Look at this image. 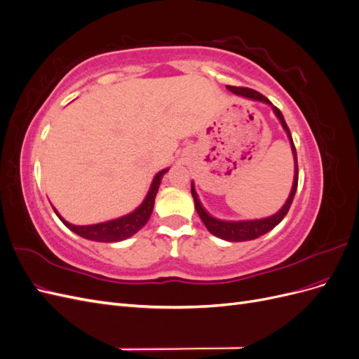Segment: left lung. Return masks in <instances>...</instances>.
I'll return each mask as SVG.
<instances>
[{
  "mask_svg": "<svg viewBox=\"0 0 359 359\" xmlns=\"http://www.w3.org/2000/svg\"><path fill=\"white\" fill-rule=\"evenodd\" d=\"M227 90L232 91L236 95H243L245 99L250 100H257V102H264L273 106L265 95H262L260 93L252 90V88H244V86H231L227 85ZM273 111L277 115V118L280 119L281 126L286 130L287 137L290 140V147H292V153H293V158H295V177H293V186L290 190L289 198L286 201V203L283 205V208H281L277 214L266 217V219H260V220H247V222H223V220H217L214 217H211L208 212L203 210V206L201 205L199 199H198V194L196 190H194L193 184H191V196L194 199V208H196L199 217L202 219L203 224L206 226V229H208L212 235L222 238V240L226 241H232V243H240V241H250V240H256V238L265 235L266 232H269L271 229H274V227L285 219V215L287 214L292 201L295 198V193H297V187H298V158H297V149L295 145H293V140H292V135H290V130L285 121L283 114L280 112L278 107L273 106Z\"/></svg>",
  "mask_w": 359,
  "mask_h": 359,
  "instance_id": "left-lung-1",
  "label": "left lung"
}]
</instances>
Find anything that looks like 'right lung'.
I'll return each mask as SVG.
<instances>
[{
	"label": "right lung",
	"mask_w": 359,
	"mask_h": 359,
	"mask_svg": "<svg viewBox=\"0 0 359 359\" xmlns=\"http://www.w3.org/2000/svg\"><path fill=\"white\" fill-rule=\"evenodd\" d=\"M168 169H163L158 172L157 175L153 180V184H151V189L147 194L145 201L142 205L139 206L137 210H135L132 214H127L124 217H119V219L111 220V222H104L99 224H88V226H74L66 222L62 217L57 212V210L53 208V211L57 212L60 217V220L66 224L72 232L76 235H79L82 238H86V240L91 241H99V243H116V241H123L126 238H130L135 235L139 229L147 224L149 220L151 212H153L154 208V201H156V194L158 191L161 177L165 175Z\"/></svg>",
	"instance_id": "right-lung-1"
}]
</instances>
